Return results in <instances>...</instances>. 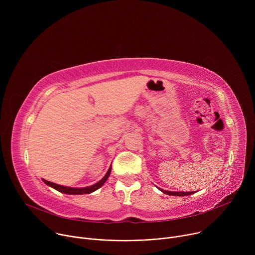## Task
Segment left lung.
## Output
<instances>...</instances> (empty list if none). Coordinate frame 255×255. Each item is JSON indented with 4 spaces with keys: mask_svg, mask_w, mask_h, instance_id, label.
Instances as JSON below:
<instances>
[{
    "mask_svg": "<svg viewBox=\"0 0 255 255\" xmlns=\"http://www.w3.org/2000/svg\"><path fill=\"white\" fill-rule=\"evenodd\" d=\"M158 190L161 191L163 194H166L169 196H176V197H184V196H190V195L195 194L194 192H170V191H165L160 188H158Z\"/></svg>",
    "mask_w": 255,
    "mask_h": 255,
    "instance_id": "1",
    "label": "left lung"
}]
</instances>
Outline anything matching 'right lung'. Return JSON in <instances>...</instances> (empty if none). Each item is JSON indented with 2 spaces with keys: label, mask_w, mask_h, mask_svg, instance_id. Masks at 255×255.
Returning <instances> with one entry per match:
<instances>
[{
  "label": "right lung",
  "mask_w": 255,
  "mask_h": 255,
  "mask_svg": "<svg viewBox=\"0 0 255 255\" xmlns=\"http://www.w3.org/2000/svg\"><path fill=\"white\" fill-rule=\"evenodd\" d=\"M111 169H112V166L109 167L107 173L105 174V176L99 180L98 183H96L95 185L93 186H90V187H85V188H70V187H64V186H60V185H57V184H54V183H51V181H48L46 179H43V183L46 184L47 186L53 188L54 190L62 193V194H66V195H84V194H91L95 191H97L98 189H100L105 183L106 180L108 179V177L110 176V173H111Z\"/></svg>",
  "instance_id": "right-lung-1"
}]
</instances>
